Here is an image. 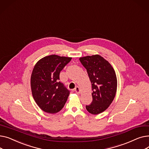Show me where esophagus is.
I'll return each instance as SVG.
<instances>
[{"mask_svg":"<svg viewBox=\"0 0 149 149\" xmlns=\"http://www.w3.org/2000/svg\"><path fill=\"white\" fill-rule=\"evenodd\" d=\"M75 92H76L77 93H80V88H79V87H78V86L75 88Z\"/></svg>","mask_w":149,"mask_h":149,"instance_id":"1","label":"esophagus"}]
</instances>
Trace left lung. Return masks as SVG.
I'll list each match as a JSON object with an SVG mask.
<instances>
[{"label": "left lung", "instance_id": "8db88e82", "mask_svg": "<svg viewBox=\"0 0 149 149\" xmlns=\"http://www.w3.org/2000/svg\"><path fill=\"white\" fill-rule=\"evenodd\" d=\"M80 61L86 69L92 84V101L86 108L91 114H99L106 110L115 97V72L106 60L97 54L80 57Z\"/></svg>", "mask_w": 149, "mask_h": 149}]
</instances>
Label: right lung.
I'll return each instance as SVG.
<instances>
[{
  "label": "right lung",
  "instance_id": "add662e5",
  "mask_svg": "<svg viewBox=\"0 0 149 149\" xmlns=\"http://www.w3.org/2000/svg\"><path fill=\"white\" fill-rule=\"evenodd\" d=\"M71 59L51 55L38 61L34 66L31 77V91L36 103L44 112L56 113L64 107L70 92L59 81V76Z\"/></svg>",
  "mask_w": 149,
  "mask_h": 149
}]
</instances>
